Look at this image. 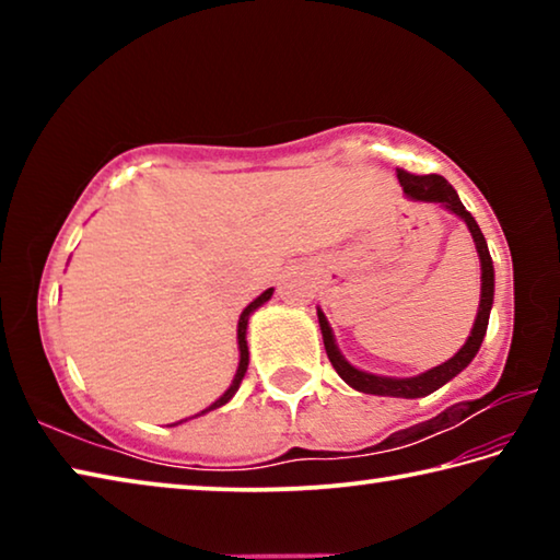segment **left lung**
Segmentation results:
<instances>
[{"mask_svg": "<svg viewBox=\"0 0 560 560\" xmlns=\"http://www.w3.org/2000/svg\"><path fill=\"white\" fill-rule=\"evenodd\" d=\"M397 179H400V187L405 197H410L415 202H438L444 210H450L452 214H457L459 220L469 226L474 246H477L479 254V264H481V299H479V311L477 318H474L471 334L467 338L457 353H454L447 363H442L438 368H430L415 377H387V375H375V373H365L360 368L350 365L346 355L340 353L336 346V336L328 326V318L324 311L318 308V324H320V334H324V346L330 365L336 368V373L343 377V381L353 387L358 393L365 395H383V397H405V400H415V397H424L434 390H440L442 385H447L452 377H457L464 368H467L474 355L479 353L481 340L487 336V326H489V314L491 306H494V264H491V254L485 234H481L479 224L474 217L464 210V205L459 200L457 189H454L447 179L442 175H410L405 170H397Z\"/></svg>", "mask_w": 560, "mask_h": 560, "instance_id": "1", "label": "left lung"}]
</instances>
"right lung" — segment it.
<instances>
[{"label":"right lung","instance_id":"1","mask_svg":"<svg viewBox=\"0 0 560 560\" xmlns=\"http://www.w3.org/2000/svg\"><path fill=\"white\" fill-rule=\"evenodd\" d=\"M271 293H273V289H267L261 293V296H257L254 299L249 306H246L244 311H242V316H240V324H236V343H240V368H236V375H234V381H232V385L226 387L224 390V395L220 397V400H214L210 407H207V410H202L200 415H205V412H210V410H217V407H222V405H226L234 397V393L240 390V385H242V381H244V373H246V368H249V346H246V328H249V316L254 314V311H257L259 306H264V303H267L269 299H271ZM177 424V422H175Z\"/></svg>","mask_w":560,"mask_h":560}]
</instances>
